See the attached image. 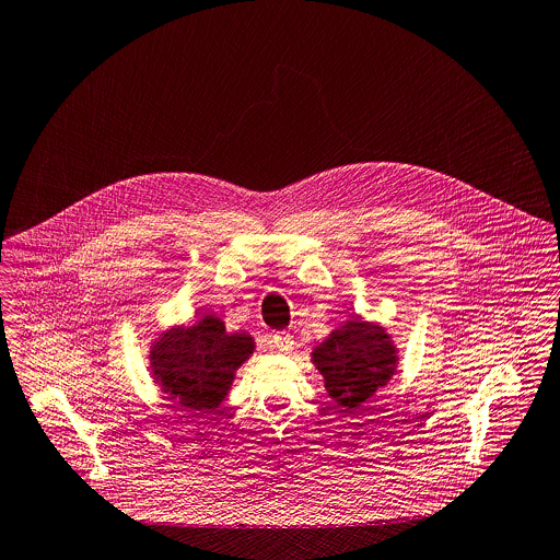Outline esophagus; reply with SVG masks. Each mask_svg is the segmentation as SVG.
<instances>
[{
	"instance_id": "obj_1",
	"label": "esophagus",
	"mask_w": 560,
	"mask_h": 560,
	"mask_svg": "<svg viewBox=\"0 0 560 560\" xmlns=\"http://www.w3.org/2000/svg\"><path fill=\"white\" fill-rule=\"evenodd\" d=\"M271 342H273V349H278L280 353H289V351H293V347H295L293 336H291V334H287V331L276 334V336L271 338Z\"/></svg>"
}]
</instances>
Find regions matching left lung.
<instances>
[{
	"label": "left lung",
	"instance_id": "obj_1",
	"mask_svg": "<svg viewBox=\"0 0 560 560\" xmlns=\"http://www.w3.org/2000/svg\"><path fill=\"white\" fill-rule=\"evenodd\" d=\"M398 353L387 327L355 316L314 347L310 361L323 376L329 398L355 412L398 372Z\"/></svg>",
	"mask_w": 560,
	"mask_h": 560
}]
</instances>
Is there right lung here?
Listing matches in <instances>:
<instances>
[{"instance_id":"add662e5","label":"right lung","mask_w":560,"mask_h":560,"mask_svg":"<svg viewBox=\"0 0 560 560\" xmlns=\"http://www.w3.org/2000/svg\"><path fill=\"white\" fill-rule=\"evenodd\" d=\"M255 349L248 331L229 334L220 316L205 314L195 325L155 334L148 351L150 374L160 392L179 407L215 410Z\"/></svg>"}]
</instances>
